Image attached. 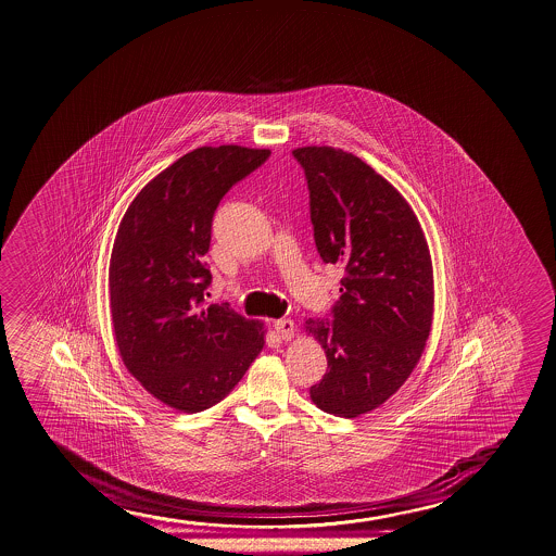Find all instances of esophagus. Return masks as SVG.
<instances>
[{"label":"esophagus","instance_id":"esophagus-1","mask_svg":"<svg viewBox=\"0 0 556 556\" xmlns=\"http://www.w3.org/2000/svg\"><path fill=\"white\" fill-rule=\"evenodd\" d=\"M273 327L274 331H276L278 337L283 339V341H290V339L293 337V333H295V325H293L292 319H276Z\"/></svg>","mask_w":556,"mask_h":556}]
</instances>
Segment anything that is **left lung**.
I'll return each mask as SVG.
<instances>
[{"label":"left lung","mask_w":556,"mask_h":556,"mask_svg":"<svg viewBox=\"0 0 556 556\" xmlns=\"http://www.w3.org/2000/svg\"><path fill=\"white\" fill-rule=\"evenodd\" d=\"M307 180L317 253L341 264V298L307 319L327 354V372L309 388L337 417L372 412L412 374L431 331L433 266L421 225L404 195L351 152H292Z\"/></svg>","instance_id":"left-lung-1"}]
</instances>
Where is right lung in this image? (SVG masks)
Masks as SVG:
<instances>
[{
	"label": "right lung",
	"instance_id": "add662e5",
	"mask_svg": "<svg viewBox=\"0 0 556 556\" xmlns=\"http://www.w3.org/2000/svg\"><path fill=\"white\" fill-rule=\"evenodd\" d=\"M268 156L237 144L184 154L137 193L113 242L110 307L123 363L184 414L219 404L263 351V324L205 303L203 254L223 195Z\"/></svg>",
	"mask_w": 556,
	"mask_h": 556
}]
</instances>
